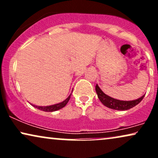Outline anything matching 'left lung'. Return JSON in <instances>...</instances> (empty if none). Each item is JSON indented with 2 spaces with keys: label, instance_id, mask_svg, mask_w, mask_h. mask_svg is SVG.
<instances>
[{
  "label": "left lung",
  "instance_id": "obj_1",
  "mask_svg": "<svg viewBox=\"0 0 158 158\" xmlns=\"http://www.w3.org/2000/svg\"><path fill=\"white\" fill-rule=\"evenodd\" d=\"M96 92H97L98 98L100 100V102L105 106L108 107L110 109L117 110H126L130 109V108L138 105L142 101L143 97H145V95H143L142 97L138 98V99L131 101L119 100V99H114V98L110 97L105 94L100 89V88L98 86V85H96Z\"/></svg>",
  "mask_w": 158,
  "mask_h": 158
}]
</instances>
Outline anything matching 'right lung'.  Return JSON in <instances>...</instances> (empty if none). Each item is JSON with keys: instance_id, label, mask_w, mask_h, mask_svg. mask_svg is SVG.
I'll return each instance as SVG.
<instances>
[{"instance_id": "add662e5", "label": "right lung", "mask_w": 158, "mask_h": 158, "mask_svg": "<svg viewBox=\"0 0 158 158\" xmlns=\"http://www.w3.org/2000/svg\"><path fill=\"white\" fill-rule=\"evenodd\" d=\"M73 92V90H72ZM72 94V93H71ZM71 94L69 95V97L67 98L66 99H64L63 102L57 103V104H54L52 105V106H35V105H32L30 103V105H32L34 108H38V109L42 110V111H46V112H52V111H56V110H58L61 108H64V107L66 106L67 103L68 102L69 99H70V96H71Z\"/></svg>"}]
</instances>
